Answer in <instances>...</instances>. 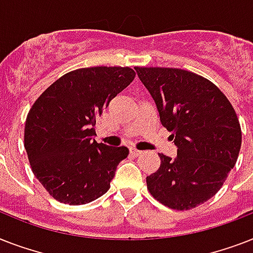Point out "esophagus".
I'll list each match as a JSON object with an SVG mask.
<instances>
[{"label":"esophagus","mask_w":253,"mask_h":253,"mask_svg":"<svg viewBox=\"0 0 253 253\" xmlns=\"http://www.w3.org/2000/svg\"><path fill=\"white\" fill-rule=\"evenodd\" d=\"M130 154L132 155L134 158H136V156H140V155L143 154V151H139V150H136V148H131Z\"/></svg>","instance_id":"1"}]
</instances>
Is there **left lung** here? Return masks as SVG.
I'll list each match as a JSON object with an SVG mask.
<instances>
[{"label":"left lung","instance_id":"1","mask_svg":"<svg viewBox=\"0 0 253 253\" xmlns=\"http://www.w3.org/2000/svg\"><path fill=\"white\" fill-rule=\"evenodd\" d=\"M135 71L177 147L176 159L159 154L162 164L147 177V188L168 208L190 210L215 196L235 166L239 119L227 97L205 77L178 68Z\"/></svg>","mask_w":253,"mask_h":253}]
</instances>
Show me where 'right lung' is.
<instances>
[{
	"label": "right lung",
	"instance_id": "right-lung-1",
	"mask_svg": "<svg viewBox=\"0 0 253 253\" xmlns=\"http://www.w3.org/2000/svg\"><path fill=\"white\" fill-rule=\"evenodd\" d=\"M134 77L128 67L76 69L34 102L26 118L25 148L35 177L56 201L84 205L109 190L128 148L95 142V119Z\"/></svg>",
	"mask_w": 253,
	"mask_h": 253
}]
</instances>
